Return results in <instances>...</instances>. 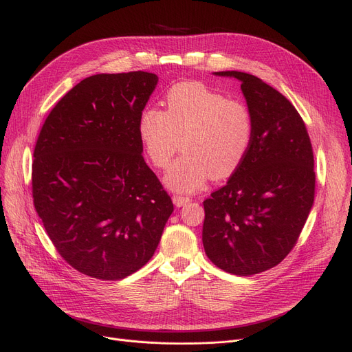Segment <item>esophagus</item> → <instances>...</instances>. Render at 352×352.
<instances>
[{"mask_svg": "<svg viewBox=\"0 0 352 352\" xmlns=\"http://www.w3.org/2000/svg\"><path fill=\"white\" fill-rule=\"evenodd\" d=\"M190 201H191V199H190L188 197H184V195H178V194L173 195V202H174V204H175L177 207H182V206H187Z\"/></svg>", "mask_w": 352, "mask_h": 352, "instance_id": "34e87169", "label": "esophagus"}]
</instances>
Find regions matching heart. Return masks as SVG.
Here are the masks:
<instances>
[{
    "instance_id": "b5f03b06",
    "label": "heart",
    "mask_w": 352,
    "mask_h": 352,
    "mask_svg": "<svg viewBox=\"0 0 352 352\" xmlns=\"http://www.w3.org/2000/svg\"><path fill=\"white\" fill-rule=\"evenodd\" d=\"M166 111L146 107L138 121L144 150L157 168L168 166L165 182L177 191H195L210 177L234 174L251 146L254 122L250 108L198 81L173 85L165 97Z\"/></svg>"
}]
</instances>
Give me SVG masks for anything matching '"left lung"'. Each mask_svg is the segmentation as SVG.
Wrapping results in <instances>:
<instances>
[{
  "label": "left lung",
  "mask_w": 352,
  "mask_h": 352,
  "mask_svg": "<svg viewBox=\"0 0 352 352\" xmlns=\"http://www.w3.org/2000/svg\"><path fill=\"white\" fill-rule=\"evenodd\" d=\"M217 76L241 81L254 134L238 170L204 201L202 244L214 265L244 276L280 264L297 244L316 195L314 154L281 92L247 72Z\"/></svg>",
  "instance_id": "8db88e82"
}]
</instances>
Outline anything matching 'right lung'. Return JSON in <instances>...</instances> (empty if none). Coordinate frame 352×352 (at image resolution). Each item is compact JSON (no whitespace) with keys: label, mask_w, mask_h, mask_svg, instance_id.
I'll return each mask as SVG.
<instances>
[{"label":"right lung","mask_w":352,"mask_h":352,"mask_svg":"<svg viewBox=\"0 0 352 352\" xmlns=\"http://www.w3.org/2000/svg\"><path fill=\"white\" fill-rule=\"evenodd\" d=\"M157 81L145 71L82 80L51 109L34 148L36 214L58 254L92 278L144 267L174 211L138 134Z\"/></svg>","instance_id":"add662e5"}]
</instances>
